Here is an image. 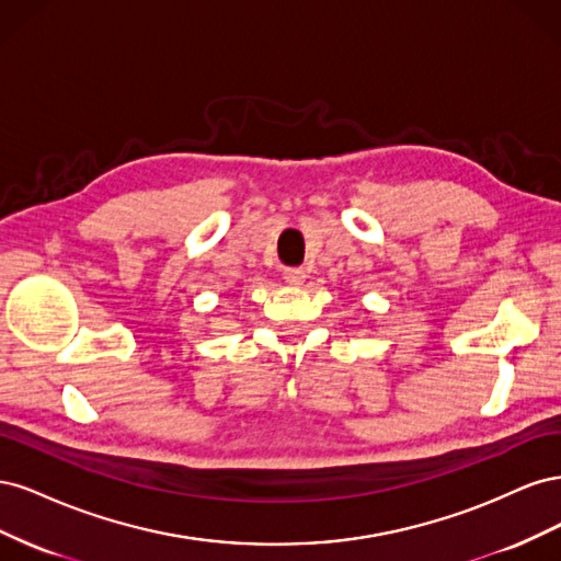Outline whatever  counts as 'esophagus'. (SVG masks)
Returning <instances> with one entry per match:
<instances>
[{
  "label": "esophagus",
  "mask_w": 561,
  "mask_h": 561,
  "mask_svg": "<svg viewBox=\"0 0 561 561\" xmlns=\"http://www.w3.org/2000/svg\"><path fill=\"white\" fill-rule=\"evenodd\" d=\"M304 278H307V271H304V268L290 266V268L283 271V280H285L287 285H301Z\"/></svg>",
  "instance_id": "esophagus-1"
}]
</instances>
